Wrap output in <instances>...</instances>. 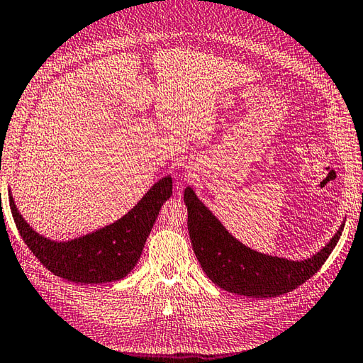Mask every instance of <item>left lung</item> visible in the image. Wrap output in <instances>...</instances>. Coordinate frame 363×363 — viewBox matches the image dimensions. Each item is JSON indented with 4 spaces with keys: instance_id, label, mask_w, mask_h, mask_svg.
<instances>
[{
    "instance_id": "8db88e82",
    "label": "left lung",
    "mask_w": 363,
    "mask_h": 363,
    "mask_svg": "<svg viewBox=\"0 0 363 363\" xmlns=\"http://www.w3.org/2000/svg\"><path fill=\"white\" fill-rule=\"evenodd\" d=\"M188 231L196 257L214 284L233 294L269 298L296 289L322 268L337 245L345 223L315 255L294 262L245 246L229 234L189 186L184 189Z\"/></svg>"
}]
</instances>
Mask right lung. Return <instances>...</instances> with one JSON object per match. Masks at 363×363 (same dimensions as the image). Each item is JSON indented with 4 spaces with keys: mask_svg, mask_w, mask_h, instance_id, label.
<instances>
[{
    "mask_svg": "<svg viewBox=\"0 0 363 363\" xmlns=\"http://www.w3.org/2000/svg\"><path fill=\"white\" fill-rule=\"evenodd\" d=\"M171 196L172 179L167 175L117 222L69 242H54L35 233L16 209L11 192L9 201L24 243L50 272L75 284H106L134 269L158 212Z\"/></svg>",
    "mask_w": 363,
    "mask_h": 363,
    "instance_id": "obj_1",
    "label": "right lung"
}]
</instances>
